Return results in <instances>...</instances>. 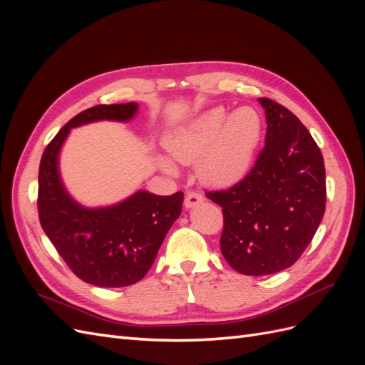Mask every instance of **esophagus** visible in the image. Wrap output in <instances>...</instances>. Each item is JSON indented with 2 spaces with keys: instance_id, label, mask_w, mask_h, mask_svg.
<instances>
[{
  "instance_id": "1",
  "label": "esophagus",
  "mask_w": 365,
  "mask_h": 365,
  "mask_svg": "<svg viewBox=\"0 0 365 365\" xmlns=\"http://www.w3.org/2000/svg\"><path fill=\"white\" fill-rule=\"evenodd\" d=\"M202 201H204V196L200 192H189L185 195L184 205L185 208H192V207H196L197 204H201Z\"/></svg>"
}]
</instances>
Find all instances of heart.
<instances>
[{
	"instance_id": "obj_1",
	"label": "heart",
	"mask_w": 365,
	"mask_h": 365,
	"mask_svg": "<svg viewBox=\"0 0 365 365\" xmlns=\"http://www.w3.org/2000/svg\"><path fill=\"white\" fill-rule=\"evenodd\" d=\"M263 121L254 108L244 106L228 114L222 106L210 109L190 125L165 138V148L181 164H197L201 180L215 187H230L248 173L260 145ZM165 172L172 163L160 160Z\"/></svg>"
}]
</instances>
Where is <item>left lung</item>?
Wrapping results in <instances>:
<instances>
[{
	"label": "left lung",
	"instance_id": "8db88e82",
	"mask_svg": "<svg viewBox=\"0 0 365 365\" xmlns=\"http://www.w3.org/2000/svg\"><path fill=\"white\" fill-rule=\"evenodd\" d=\"M264 146L252 169L225 190L205 192L222 207L220 251L245 275L283 271L311 244L326 210L322 150L288 108L262 97Z\"/></svg>",
	"mask_w": 365,
	"mask_h": 365
}]
</instances>
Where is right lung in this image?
Segmentation results:
<instances>
[{"label": "right lung", "mask_w": 365, "mask_h": 365, "mask_svg": "<svg viewBox=\"0 0 365 365\" xmlns=\"http://www.w3.org/2000/svg\"><path fill=\"white\" fill-rule=\"evenodd\" d=\"M137 103L97 105L73 117L42 153L38 213L42 230L63 262L81 280L102 288H121L145 277L168 231L178 219L182 192L158 196L137 192L108 208H83L65 192L58 153L71 128L96 120H129Z\"/></svg>", "instance_id": "1"}]
</instances>
